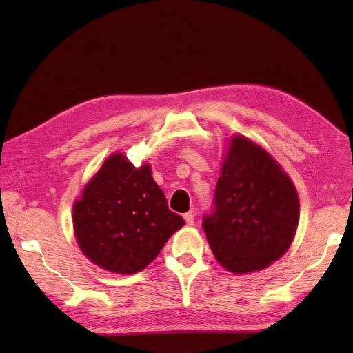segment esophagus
Returning a JSON list of instances; mask_svg holds the SVG:
<instances>
[{
	"label": "esophagus",
	"instance_id": "34e87169",
	"mask_svg": "<svg viewBox=\"0 0 353 353\" xmlns=\"http://www.w3.org/2000/svg\"><path fill=\"white\" fill-rule=\"evenodd\" d=\"M183 219H185L186 225H194V223H195V216H194L192 212H186V214L183 215Z\"/></svg>",
	"mask_w": 353,
	"mask_h": 353
}]
</instances>
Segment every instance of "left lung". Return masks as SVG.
<instances>
[{
    "instance_id": "obj_1",
    "label": "left lung",
    "mask_w": 353,
    "mask_h": 353,
    "mask_svg": "<svg viewBox=\"0 0 353 353\" xmlns=\"http://www.w3.org/2000/svg\"><path fill=\"white\" fill-rule=\"evenodd\" d=\"M299 196L276 158L251 138L228 139L215 191V212L203 231L216 261L245 275L272 265L291 246Z\"/></svg>"
}]
</instances>
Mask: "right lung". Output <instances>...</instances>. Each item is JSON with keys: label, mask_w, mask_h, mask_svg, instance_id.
<instances>
[{"label": "right lung", "mask_w": 353, "mask_h": 353, "mask_svg": "<svg viewBox=\"0 0 353 353\" xmlns=\"http://www.w3.org/2000/svg\"><path fill=\"white\" fill-rule=\"evenodd\" d=\"M185 225L168 208L152 178L125 152L111 154L72 205V226L81 252L112 274L132 275L147 268Z\"/></svg>", "instance_id": "right-lung-1"}]
</instances>
